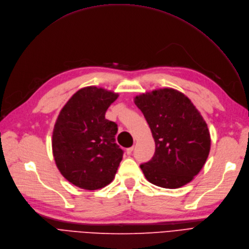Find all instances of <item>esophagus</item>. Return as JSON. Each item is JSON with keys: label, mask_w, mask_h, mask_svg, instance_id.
Listing matches in <instances>:
<instances>
[{"label": "esophagus", "mask_w": 249, "mask_h": 249, "mask_svg": "<svg viewBox=\"0 0 249 249\" xmlns=\"http://www.w3.org/2000/svg\"><path fill=\"white\" fill-rule=\"evenodd\" d=\"M133 150H134V146H132V147H130V148H127V149H126V154H127V155L132 154Z\"/></svg>", "instance_id": "obj_1"}]
</instances>
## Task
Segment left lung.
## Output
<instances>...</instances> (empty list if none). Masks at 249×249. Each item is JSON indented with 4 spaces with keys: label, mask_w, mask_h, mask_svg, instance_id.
I'll return each mask as SVG.
<instances>
[{
    "label": "left lung",
    "mask_w": 249,
    "mask_h": 249,
    "mask_svg": "<svg viewBox=\"0 0 249 249\" xmlns=\"http://www.w3.org/2000/svg\"><path fill=\"white\" fill-rule=\"evenodd\" d=\"M155 141L151 160L142 163L147 180L180 188L198 175L211 150V135L200 112L183 93L165 88L136 96Z\"/></svg>",
    "instance_id": "1"
}]
</instances>
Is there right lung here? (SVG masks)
<instances>
[{
	"label": "right lung",
	"instance_id": "obj_1",
	"mask_svg": "<svg viewBox=\"0 0 249 249\" xmlns=\"http://www.w3.org/2000/svg\"><path fill=\"white\" fill-rule=\"evenodd\" d=\"M118 94L102 88L78 90L59 113L52 149L58 170L76 187L97 190L110 184L124 151L115 143L117 124L105 113Z\"/></svg>",
	"mask_w": 249,
	"mask_h": 249
}]
</instances>
